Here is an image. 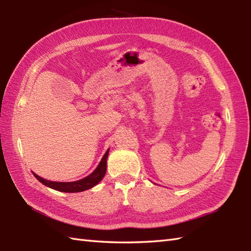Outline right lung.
I'll use <instances>...</instances> for the list:
<instances>
[{
  "label": "right lung",
  "instance_id": "1",
  "mask_svg": "<svg viewBox=\"0 0 251 251\" xmlns=\"http://www.w3.org/2000/svg\"><path fill=\"white\" fill-rule=\"evenodd\" d=\"M108 155H109V150L105 152L102 159H101V162L98 165V167L96 168L92 174L87 176L86 178L77 180V181H73V182H54V181H50V180H45L43 178H41L40 176L35 175L34 173L33 175L34 177L40 181V182L56 191L66 192V193L82 192V191L93 188V186H95L96 184L99 183L101 180H102L106 170V158H108Z\"/></svg>",
  "mask_w": 251,
  "mask_h": 251
}]
</instances>
